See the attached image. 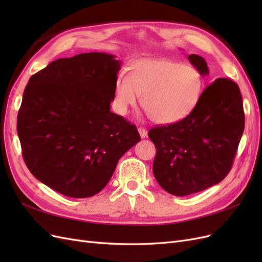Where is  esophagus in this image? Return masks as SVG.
Returning <instances> with one entry per match:
<instances>
[{
    "mask_svg": "<svg viewBox=\"0 0 262 262\" xmlns=\"http://www.w3.org/2000/svg\"><path fill=\"white\" fill-rule=\"evenodd\" d=\"M138 131H139V133H140V136H141L142 139H145V138L147 137V131H146L144 128H142V126H140V128L138 129Z\"/></svg>",
    "mask_w": 262,
    "mask_h": 262,
    "instance_id": "esophagus-1",
    "label": "esophagus"
}]
</instances>
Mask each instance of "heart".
<instances>
[{"label": "heart", "mask_w": 262, "mask_h": 262, "mask_svg": "<svg viewBox=\"0 0 262 262\" xmlns=\"http://www.w3.org/2000/svg\"><path fill=\"white\" fill-rule=\"evenodd\" d=\"M203 92V76L191 66L168 59L133 62L128 75L119 74L114 90V108L125 115L138 104L161 124L178 122L196 106Z\"/></svg>", "instance_id": "heart-1"}]
</instances>
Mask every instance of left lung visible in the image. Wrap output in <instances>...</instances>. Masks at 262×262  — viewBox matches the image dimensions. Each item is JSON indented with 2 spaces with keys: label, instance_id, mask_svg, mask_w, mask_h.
Listing matches in <instances>:
<instances>
[{
  "label": "left lung",
  "instance_id": "1",
  "mask_svg": "<svg viewBox=\"0 0 262 262\" xmlns=\"http://www.w3.org/2000/svg\"><path fill=\"white\" fill-rule=\"evenodd\" d=\"M188 59L202 76L209 75L202 57L190 54ZM244 128L238 85L216 78L186 118L149 130L148 138L156 147L153 172L157 182L177 196L217 185L232 168Z\"/></svg>",
  "mask_w": 262,
  "mask_h": 262
}]
</instances>
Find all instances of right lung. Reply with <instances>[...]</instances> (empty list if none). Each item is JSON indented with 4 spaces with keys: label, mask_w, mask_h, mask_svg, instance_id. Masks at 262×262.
<instances>
[{
    "label": "right lung",
    "mask_w": 262,
    "mask_h": 262,
    "mask_svg": "<svg viewBox=\"0 0 262 262\" xmlns=\"http://www.w3.org/2000/svg\"><path fill=\"white\" fill-rule=\"evenodd\" d=\"M90 52L49 63L29 78L17 116L24 161L42 184L71 198L93 196L121 156L141 141L110 112L121 62Z\"/></svg>",
    "instance_id": "1"
}]
</instances>
